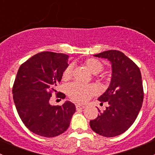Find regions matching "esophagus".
I'll return each mask as SVG.
<instances>
[{
  "label": "esophagus",
  "mask_w": 155,
  "mask_h": 155,
  "mask_svg": "<svg viewBox=\"0 0 155 155\" xmlns=\"http://www.w3.org/2000/svg\"><path fill=\"white\" fill-rule=\"evenodd\" d=\"M76 109H77V110H82V109L85 108V106L81 105V104H76Z\"/></svg>",
  "instance_id": "1"
}]
</instances>
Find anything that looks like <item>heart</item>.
<instances>
[{
	"instance_id": "obj_1",
	"label": "heart",
	"mask_w": 155,
	"mask_h": 155,
	"mask_svg": "<svg viewBox=\"0 0 155 155\" xmlns=\"http://www.w3.org/2000/svg\"><path fill=\"white\" fill-rule=\"evenodd\" d=\"M83 64L92 74L101 73L104 68V64L96 58H87L84 61ZM73 65H68L62 74L63 79L65 80L70 79L73 75ZM67 93L73 101L84 103L98 93V87L94 85H84L79 82H73L67 87Z\"/></svg>"
}]
</instances>
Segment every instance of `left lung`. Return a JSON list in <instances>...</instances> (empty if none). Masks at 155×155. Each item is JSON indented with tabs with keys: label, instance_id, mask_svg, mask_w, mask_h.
I'll return each instance as SVG.
<instances>
[{
	"label": "left lung",
	"instance_id": "obj_1",
	"mask_svg": "<svg viewBox=\"0 0 155 155\" xmlns=\"http://www.w3.org/2000/svg\"><path fill=\"white\" fill-rule=\"evenodd\" d=\"M112 64L110 85L98 101L108 103L106 110L90 121L91 128L99 135L113 137L124 133L135 121L144 97L142 76L139 67L118 50L94 54Z\"/></svg>",
	"mask_w": 155,
	"mask_h": 155
}]
</instances>
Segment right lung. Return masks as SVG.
Wrapping results in <instances>:
<instances>
[{
	"mask_svg": "<svg viewBox=\"0 0 155 155\" xmlns=\"http://www.w3.org/2000/svg\"><path fill=\"white\" fill-rule=\"evenodd\" d=\"M69 56L63 53L42 51L20 66L12 86L17 112L31 132L44 137H54L68 130L76 107L70 101L51 106L52 93L64 99L55 87L68 65Z\"/></svg>",
	"mask_w": 155,
	"mask_h": 155,
	"instance_id": "obj_1",
	"label": "right lung"
}]
</instances>
